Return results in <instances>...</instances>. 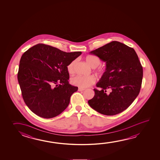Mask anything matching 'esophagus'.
Instances as JSON below:
<instances>
[{
    "label": "esophagus",
    "instance_id": "34e87169",
    "mask_svg": "<svg viewBox=\"0 0 160 160\" xmlns=\"http://www.w3.org/2000/svg\"><path fill=\"white\" fill-rule=\"evenodd\" d=\"M85 90V89L82 88H79V89H78V90H79V92H82V91H84Z\"/></svg>",
    "mask_w": 160,
    "mask_h": 160
}]
</instances>
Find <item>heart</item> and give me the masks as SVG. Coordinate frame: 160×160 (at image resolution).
Wrapping results in <instances>:
<instances>
[{
	"instance_id": "b5f03b06",
	"label": "heart",
	"mask_w": 160,
	"mask_h": 160,
	"mask_svg": "<svg viewBox=\"0 0 160 160\" xmlns=\"http://www.w3.org/2000/svg\"><path fill=\"white\" fill-rule=\"evenodd\" d=\"M85 60L87 63L92 67V68H96L101 63V60L99 58L95 56L88 55L85 58ZM76 64V61L73 60L68 66V70L70 73H73L75 71V66ZM98 71L101 74L105 72L104 69H99ZM72 83L77 87L86 88L94 84L96 81V78L94 76H75L72 79Z\"/></svg>"
}]
</instances>
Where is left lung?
<instances>
[{"label": "left lung", "instance_id": "1", "mask_svg": "<svg viewBox=\"0 0 160 160\" xmlns=\"http://www.w3.org/2000/svg\"><path fill=\"white\" fill-rule=\"evenodd\" d=\"M90 53L105 62L106 68L96 85L101 90L94 89V97L88 101L89 105L104 115L122 112L133 102L141 88L143 68L136 51L112 41Z\"/></svg>", "mask_w": 160, "mask_h": 160}]
</instances>
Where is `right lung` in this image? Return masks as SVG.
Returning <instances> with one entry per match:
<instances>
[{"label":"right lung","instance_id":"1","mask_svg":"<svg viewBox=\"0 0 160 160\" xmlns=\"http://www.w3.org/2000/svg\"><path fill=\"white\" fill-rule=\"evenodd\" d=\"M81 53L65 52L42 43L24 53L18 80L24 101L32 112L48 119L65 110L78 89L68 82V66Z\"/></svg>","mask_w":160,"mask_h":160}]
</instances>
